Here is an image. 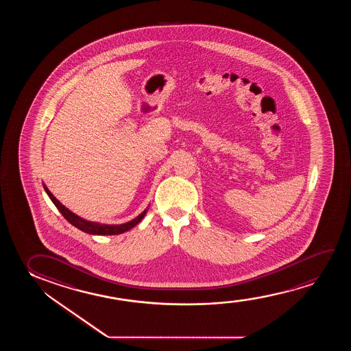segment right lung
Instances as JSON below:
<instances>
[{
    "mask_svg": "<svg viewBox=\"0 0 351 351\" xmlns=\"http://www.w3.org/2000/svg\"><path fill=\"white\" fill-rule=\"evenodd\" d=\"M44 191L47 192L49 197L51 199V202L55 204V206L58 207V211L61 212L66 219H67L72 226H75L77 229L86 232V234H91V235H119V234H123L125 231L130 230L132 228H134L136 224H139L141 219L144 218L145 215L147 213L149 207L141 212L139 216L132 219L130 221H127L125 224H116V226H111V224H101V223H96V221H90L84 219L82 217L77 216L75 213H73L71 210H68L67 207L63 206L61 202H58L56 197H53V193L49 191L47 186L43 183Z\"/></svg>",
    "mask_w": 351,
    "mask_h": 351,
    "instance_id": "add662e5",
    "label": "right lung"
}]
</instances>
